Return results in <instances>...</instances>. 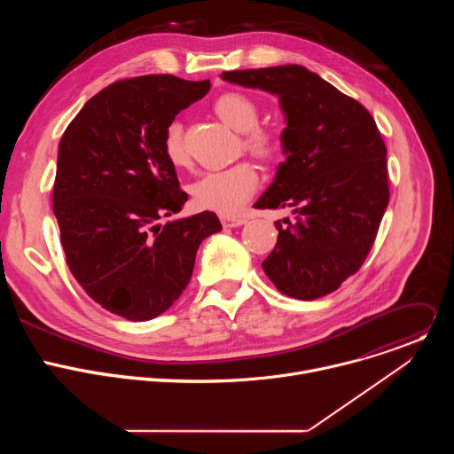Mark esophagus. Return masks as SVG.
Listing matches in <instances>:
<instances>
[{"label": "esophagus", "instance_id": "1", "mask_svg": "<svg viewBox=\"0 0 454 454\" xmlns=\"http://www.w3.org/2000/svg\"><path fill=\"white\" fill-rule=\"evenodd\" d=\"M221 223H223V226L224 228H239V226H242V224H246V219H242V217H221Z\"/></svg>", "mask_w": 454, "mask_h": 454}]
</instances>
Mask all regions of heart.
Instances as JSON below:
<instances>
[{"mask_svg":"<svg viewBox=\"0 0 454 454\" xmlns=\"http://www.w3.org/2000/svg\"><path fill=\"white\" fill-rule=\"evenodd\" d=\"M217 116L244 133V147L261 158H275L280 153L282 140L275 129L261 127V109L256 102L242 93H226L214 104ZM163 151L167 160L181 167L188 161V153L183 144V125L174 120L167 125L163 137ZM258 188V170L249 161H240L228 168L205 172L201 177L192 183L190 193L193 205L201 210L215 212L226 217H233L244 210Z\"/></svg>","mask_w":454,"mask_h":454,"instance_id":"heart-1","label":"heart"}]
</instances>
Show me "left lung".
I'll list each match as a JSON object with an SVG mask.
<instances>
[{"mask_svg":"<svg viewBox=\"0 0 454 454\" xmlns=\"http://www.w3.org/2000/svg\"><path fill=\"white\" fill-rule=\"evenodd\" d=\"M221 79L280 98L287 156L254 208H291L262 262L277 289L316 300L336 291L370 253L390 200L386 147L372 114L298 64L224 72Z\"/></svg>","mask_w":454,"mask_h":454,"instance_id":"left-lung-1","label":"left lung"}]
</instances>
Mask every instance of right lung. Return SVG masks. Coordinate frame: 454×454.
Segmentation results:
<instances>
[{"label": "right lung", "mask_w": 454, "mask_h": 454, "mask_svg": "<svg viewBox=\"0 0 454 454\" xmlns=\"http://www.w3.org/2000/svg\"><path fill=\"white\" fill-rule=\"evenodd\" d=\"M210 81L144 75L86 102L59 144L53 214L67 262L106 310L131 321L165 312L190 282L200 244L223 230L214 212H181L186 192L163 151L176 114Z\"/></svg>", "instance_id": "right-lung-1"}]
</instances>
